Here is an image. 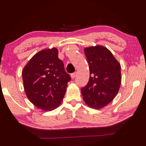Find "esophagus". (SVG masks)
<instances>
[{"mask_svg":"<svg viewBox=\"0 0 146 146\" xmlns=\"http://www.w3.org/2000/svg\"><path fill=\"white\" fill-rule=\"evenodd\" d=\"M76 72H74V73H72L71 74V78H72V79H74V78H75V77H76Z\"/></svg>","mask_w":146,"mask_h":146,"instance_id":"34e87169","label":"esophagus"}]
</instances>
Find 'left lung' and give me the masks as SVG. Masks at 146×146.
<instances>
[{
  "label": "left lung",
  "instance_id": "left-lung-1",
  "mask_svg": "<svg viewBox=\"0 0 146 146\" xmlns=\"http://www.w3.org/2000/svg\"><path fill=\"white\" fill-rule=\"evenodd\" d=\"M90 71L88 83L81 88L83 99L94 109L104 107L114 99L121 85V66L110 50L102 46L84 50Z\"/></svg>",
  "mask_w": 146,
  "mask_h": 146
}]
</instances>
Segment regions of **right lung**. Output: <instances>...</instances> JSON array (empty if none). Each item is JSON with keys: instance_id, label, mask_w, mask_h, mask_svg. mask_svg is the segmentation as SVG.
Masks as SVG:
<instances>
[{"instance_id": "obj_1", "label": "right lung", "mask_w": 146, "mask_h": 146, "mask_svg": "<svg viewBox=\"0 0 146 146\" xmlns=\"http://www.w3.org/2000/svg\"><path fill=\"white\" fill-rule=\"evenodd\" d=\"M22 75L29 100L44 111H52L61 103L71 80L55 48L35 54L24 68Z\"/></svg>"}]
</instances>
